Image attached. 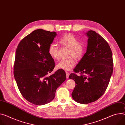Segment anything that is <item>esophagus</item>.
Listing matches in <instances>:
<instances>
[{"label":"esophagus","mask_w":125,"mask_h":125,"mask_svg":"<svg viewBox=\"0 0 125 125\" xmlns=\"http://www.w3.org/2000/svg\"><path fill=\"white\" fill-rule=\"evenodd\" d=\"M66 77L67 78H69V73L68 72H66Z\"/></svg>","instance_id":"34e87169"}]
</instances>
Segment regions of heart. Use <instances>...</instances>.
Instances as JSON below:
<instances>
[{"label":"heart","instance_id":"1","mask_svg":"<svg viewBox=\"0 0 125 125\" xmlns=\"http://www.w3.org/2000/svg\"><path fill=\"white\" fill-rule=\"evenodd\" d=\"M59 43L62 46L69 48L68 56L69 59L62 60L57 65V68L65 71H69L75 65L76 60L80 59L84 55L85 48L83 44L79 42V39L72 34H66L59 40ZM59 48L57 45L51 43L48 47V52L51 57L54 60H58Z\"/></svg>","mask_w":125,"mask_h":125}]
</instances>
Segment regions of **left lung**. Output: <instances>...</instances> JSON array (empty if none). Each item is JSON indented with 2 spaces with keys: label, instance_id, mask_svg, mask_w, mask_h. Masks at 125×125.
Masks as SVG:
<instances>
[{
  "label": "left lung",
  "instance_id": "left-lung-1",
  "mask_svg": "<svg viewBox=\"0 0 125 125\" xmlns=\"http://www.w3.org/2000/svg\"><path fill=\"white\" fill-rule=\"evenodd\" d=\"M88 37L86 52L77 65L69 79L75 82L72 96L79 103L87 104L104 94L113 71L112 52L107 42L93 30L86 33Z\"/></svg>",
  "mask_w": 125,
  "mask_h": 125
}]
</instances>
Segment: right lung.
Wrapping results in <instances>:
<instances>
[{
	"instance_id": "right-lung-1",
	"label": "right lung",
	"mask_w": 125,
	"mask_h": 125,
	"mask_svg": "<svg viewBox=\"0 0 125 125\" xmlns=\"http://www.w3.org/2000/svg\"><path fill=\"white\" fill-rule=\"evenodd\" d=\"M56 35L55 32L35 30L20 42L16 50L15 80L22 96L34 105L50 102L56 89L66 80L65 72L62 69L47 76L55 65L48 47Z\"/></svg>"
}]
</instances>
